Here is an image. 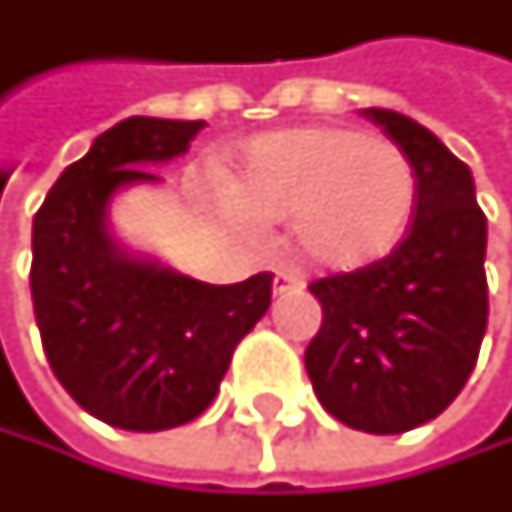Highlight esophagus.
Here are the masks:
<instances>
[{
	"label": "esophagus",
	"mask_w": 512,
	"mask_h": 512,
	"mask_svg": "<svg viewBox=\"0 0 512 512\" xmlns=\"http://www.w3.org/2000/svg\"><path fill=\"white\" fill-rule=\"evenodd\" d=\"M301 286H304V280L295 271H277L274 274V295H286V292H295Z\"/></svg>",
	"instance_id": "obj_1"
}]
</instances>
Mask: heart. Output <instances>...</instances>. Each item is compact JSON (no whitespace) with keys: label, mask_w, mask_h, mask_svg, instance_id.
<instances>
[{"label":"heart","mask_w":512,"mask_h":512,"mask_svg":"<svg viewBox=\"0 0 512 512\" xmlns=\"http://www.w3.org/2000/svg\"><path fill=\"white\" fill-rule=\"evenodd\" d=\"M223 205L256 223L289 220V244L313 268L359 271L404 241L416 171L398 144L350 126L286 129L244 147Z\"/></svg>","instance_id":"b5f03b06"}]
</instances>
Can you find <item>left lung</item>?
<instances>
[{
  "label": "left lung",
  "mask_w": 512,
  "mask_h": 512,
  "mask_svg": "<svg viewBox=\"0 0 512 512\" xmlns=\"http://www.w3.org/2000/svg\"><path fill=\"white\" fill-rule=\"evenodd\" d=\"M416 171L407 238L380 262L310 283L323 326L304 353L313 392L368 434L410 431L456 401L489 316L486 214L471 168L416 120L362 108Z\"/></svg>",
  "instance_id": "1"
}]
</instances>
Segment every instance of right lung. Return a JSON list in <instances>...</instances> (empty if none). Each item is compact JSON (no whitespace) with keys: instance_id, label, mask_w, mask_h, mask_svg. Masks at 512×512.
Masks as SVG:
<instances>
[{"instance_id":"right-lung-1","label":"right lung","mask_w":512,"mask_h":512,"mask_svg":"<svg viewBox=\"0 0 512 512\" xmlns=\"http://www.w3.org/2000/svg\"><path fill=\"white\" fill-rule=\"evenodd\" d=\"M205 120L129 117L72 162L32 220V304L56 380L96 419L165 431L208 410L238 341L271 304V274L211 286L111 229V202L159 183Z\"/></svg>"}]
</instances>
